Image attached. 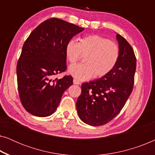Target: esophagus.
Returning a JSON list of instances; mask_svg holds the SVG:
<instances>
[{
    "label": "esophagus",
    "mask_w": 155,
    "mask_h": 155,
    "mask_svg": "<svg viewBox=\"0 0 155 155\" xmlns=\"http://www.w3.org/2000/svg\"><path fill=\"white\" fill-rule=\"evenodd\" d=\"M73 83L75 84H80V82L78 81V80H76V79H74L73 80Z\"/></svg>",
    "instance_id": "34e87169"
}]
</instances>
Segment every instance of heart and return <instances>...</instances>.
<instances>
[{
    "label": "heart",
    "mask_w": 155,
    "mask_h": 155,
    "mask_svg": "<svg viewBox=\"0 0 155 155\" xmlns=\"http://www.w3.org/2000/svg\"><path fill=\"white\" fill-rule=\"evenodd\" d=\"M85 55L84 63L71 65L68 72L79 80L90 79L94 75L101 78L107 75L115 66L119 57V48L115 42L99 35L82 38L79 42L71 40L65 46V56L73 64Z\"/></svg>",
    "instance_id": "obj_1"
}]
</instances>
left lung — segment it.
<instances>
[{"label":"left lung","mask_w":155,"mask_h":155,"mask_svg":"<svg viewBox=\"0 0 155 155\" xmlns=\"http://www.w3.org/2000/svg\"><path fill=\"white\" fill-rule=\"evenodd\" d=\"M119 57L107 75L82 84L76 107L78 116L86 124L104 125L121 111L133 91L136 58L132 47L117 34Z\"/></svg>","instance_id":"left-lung-1"}]
</instances>
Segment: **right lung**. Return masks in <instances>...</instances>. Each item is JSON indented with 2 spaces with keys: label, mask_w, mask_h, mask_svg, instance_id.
Here are the masks:
<instances>
[{
  "label": "right lung",
  "mask_w": 155,
  "mask_h": 155,
  "mask_svg": "<svg viewBox=\"0 0 155 155\" xmlns=\"http://www.w3.org/2000/svg\"><path fill=\"white\" fill-rule=\"evenodd\" d=\"M84 28L58 18L41 23L25 41L17 64L19 96L27 111L39 117L54 114L73 78L54 79L67 68L65 46Z\"/></svg>",
  "instance_id": "right-lung-1"
}]
</instances>
